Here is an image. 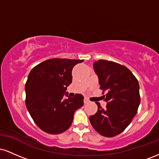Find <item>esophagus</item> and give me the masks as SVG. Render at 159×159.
Listing matches in <instances>:
<instances>
[{
	"mask_svg": "<svg viewBox=\"0 0 159 159\" xmlns=\"http://www.w3.org/2000/svg\"><path fill=\"white\" fill-rule=\"evenodd\" d=\"M89 102V100L87 99V98H84V104H87Z\"/></svg>",
	"mask_w": 159,
	"mask_h": 159,
	"instance_id": "obj_1",
	"label": "esophagus"
}]
</instances>
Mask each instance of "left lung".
I'll use <instances>...</instances> for the list:
<instances>
[{
	"mask_svg": "<svg viewBox=\"0 0 159 159\" xmlns=\"http://www.w3.org/2000/svg\"><path fill=\"white\" fill-rule=\"evenodd\" d=\"M100 89L106 90L103 109L90 116L92 126L101 135L111 138L123 132L131 123L140 102L139 84L127 67L115 62L98 60L93 63Z\"/></svg>",
	"mask_w": 159,
	"mask_h": 159,
	"instance_id": "obj_1",
	"label": "left lung"
}]
</instances>
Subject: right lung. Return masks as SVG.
I'll return each instance as SVG.
<instances>
[{"instance_id":"obj_1","label":"right lung","mask_w":159,"mask_h":159,"mask_svg":"<svg viewBox=\"0 0 159 159\" xmlns=\"http://www.w3.org/2000/svg\"><path fill=\"white\" fill-rule=\"evenodd\" d=\"M84 60L53 58L36 66L25 84L26 106L32 119L43 131L61 134L72 125L75 111L84 105V96L71 98L66 92L72 81V70ZM66 95L67 97L63 98Z\"/></svg>"}]
</instances>
